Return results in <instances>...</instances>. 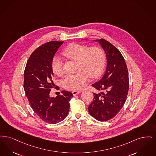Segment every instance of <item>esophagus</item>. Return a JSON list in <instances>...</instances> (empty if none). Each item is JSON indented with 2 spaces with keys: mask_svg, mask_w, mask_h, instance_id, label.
<instances>
[{
  "mask_svg": "<svg viewBox=\"0 0 156 156\" xmlns=\"http://www.w3.org/2000/svg\"><path fill=\"white\" fill-rule=\"evenodd\" d=\"M81 92V91H77V90H75V91H72V94H73L74 95H77V94H80Z\"/></svg>",
  "mask_w": 156,
  "mask_h": 156,
  "instance_id": "1",
  "label": "esophagus"
}]
</instances>
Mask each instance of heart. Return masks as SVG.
<instances>
[{"instance_id":"b5f03b06","label":"heart","mask_w":156,"mask_h":156,"mask_svg":"<svg viewBox=\"0 0 156 156\" xmlns=\"http://www.w3.org/2000/svg\"><path fill=\"white\" fill-rule=\"evenodd\" d=\"M62 54L69 59L77 61V72L67 75L62 80L63 87L69 90H79L87 84L90 75L95 78L101 75L106 64V54L101 48H91L88 45L73 44L66 48ZM51 68L55 75L63 73L61 59L55 56L52 59Z\"/></svg>"}]
</instances>
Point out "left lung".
Returning <instances> with one entry per match:
<instances>
[{
  "mask_svg": "<svg viewBox=\"0 0 156 156\" xmlns=\"http://www.w3.org/2000/svg\"><path fill=\"white\" fill-rule=\"evenodd\" d=\"M93 41L101 45L107 64L102 77L92 84L102 91L93 93L94 100L88 107V112L97 120L104 122L115 117L126 101L129 90L128 72L125 59L116 48L104 39Z\"/></svg>",
  "mask_w": 156,
  "mask_h": 156,
  "instance_id": "left-lung-1",
  "label": "left lung"
}]
</instances>
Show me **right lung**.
Returning <instances> with one entry per match:
<instances>
[{"label":"right lung","instance_id":"1","mask_svg":"<svg viewBox=\"0 0 156 156\" xmlns=\"http://www.w3.org/2000/svg\"><path fill=\"white\" fill-rule=\"evenodd\" d=\"M63 41L47 42L35 49L27 61L24 75V89L30 105L42 121L55 124L63 121L68 114L69 101L73 96L67 91L62 95L51 97L54 85L51 68L52 59Z\"/></svg>","mask_w":156,"mask_h":156}]
</instances>
